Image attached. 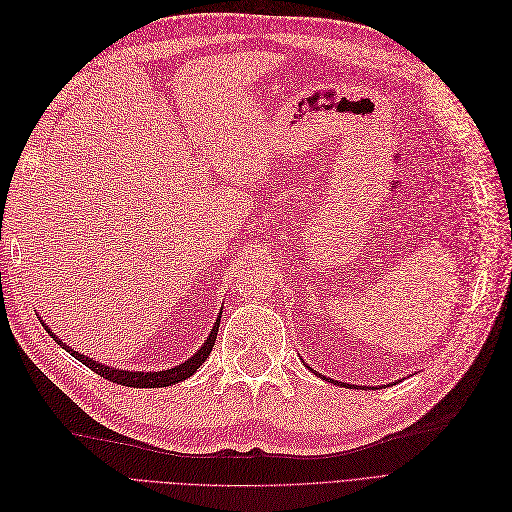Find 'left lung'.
<instances>
[{
  "label": "left lung",
  "mask_w": 512,
  "mask_h": 512,
  "mask_svg": "<svg viewBox=\"0 0 512 512\" xmlns=\"http://www.w3.org/2000/svg\"><path fill=\"white\" fill-rule=\"evenodd\" d=\"M308 369H310V367H308ZM310 371H312V369H310ZM333 383H335V381H333Z\"/></svg>",
  "instance_id": "obj_1"
}]
</instances>
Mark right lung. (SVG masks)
<instances>
[{
    "label": "right lung",
    "instance_id": "add662e5",
    "mask_svg": "<svg viewBox=\"0 0 512 512\" xmlns=\"http://www.w3.org/2000/svg\"><path fill=\"white\" fill-rule=\"evenodd\" d=\"M221 314H223V312H218L216 323H214L210 335L206 337L204 346H202L196 354H193L191 358H187L185 362L177 364V367L168 369V371H158V373H156V371H148V373H141V371H120V369H114V367H106V364L95 362L93 358H89V356H85V354H81V352H77V350H72L70 346L62 344L60 339L50 331V327H47L45 323H43V327L47 329V333H52V337L56 339L58 346H62L70 356H75L79 362H83L85 367H89L93 373H97V375L108 379V381H112V383L127 385V387H166V385H173V383H179V381L191 377L193 373H196V371L202 367V362L210 356V352H212V348H214L218 325H221Z\"/></svg>",
    "mask_w": 512,
    "mask_h": 512
}]
</instances>
